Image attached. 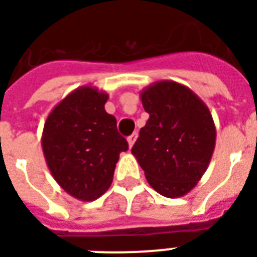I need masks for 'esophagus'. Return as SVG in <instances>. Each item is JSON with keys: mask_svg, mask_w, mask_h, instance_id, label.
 Segmentation results:
<instances>
[{"mask_svg": "<svg viewBox=\"0 0 257 257\" xmlns=\"http://www.w3.org/2000/svg\"><path fill=\"white\" fill-rule=\"evenodd\" d=\"M137 138H138V134H137V133H133V134H131L130 137L127 138V142H128V146H130V147L134 146V143H135V141H137Z\"/></svg>", "mask_w": 257, "mask_h": 257, "instance_id": "esophagus-1", "label": "esophagus"}]
</instances>
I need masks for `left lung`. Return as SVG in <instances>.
<instances>
[{
  "mask_svg": "<svg viewBox=\"0 0 257 257\" xmlns=\"http://www.w3.org/2000/svg\"><path fill=\"white\" fill-rule=\"evenodd\" d=\"M150 118L131 149L156 192L169 198L188 194L213 156L216 126L209 108L186 85L153 83L141 92Z\"/></svg>",
  "mask_w": 257,
  "mask_h": 257,
  "instance_id": "obj_1",
  "label": "left lung"
}]
</instances>
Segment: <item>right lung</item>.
<instances>
[{"label":"right lung","instance_id":"1","mask_svg":"<svg viewBox=\"0 0 257 257\" xmlns=\"http://www.w3.org/2000/svg\"><path fill=\"white\" fill-rule=\"evenodd\" d=\"M108 95L92 85L68 93L48 115L41 146L48 169L69 196L93 201L110 188L128 143L104 110Z\"/></svg>","mask_w":257,"mask_h":257}]
</instances>
